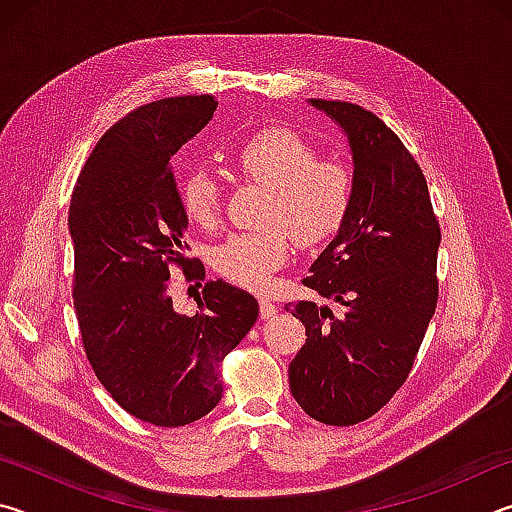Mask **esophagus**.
Wrapping results in <instances>:
<instances>
[{"label":"esophagus","instance_id":"1","mask_svg":"<svg viewBox=\"0 0 512 512\" xmlns=\"http://www.w3.org/2000/svg\"><path fill=\"white\" fill-rule=\"evenodd\" d=\"M277 311V307H275V302H271V300H259V316L262 318H271L273 314Z\"/></svg>","mask_w":512,"mask_h":512}]
</instances>
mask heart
I'll return each instance as SVG.
<instances>
[{"instance_id": "heart-1", "label": "heart", "mask_w": 512, "mask_h": 512, "mask_svg": "<svg viewBox=\"0 0 512 512\" xmlns=\"http://www.w3.org/2000/svg\"><path fill=\"white\" fill-rule=\"evenodd\" d=\"M235 167L271 189L259 232H237L214 248L212 264L225 280L264 291L289 257V233L300 246L332 239L348 219L352 176L341 162L318 160L314 146L289 128H264L241 146ZM180 203L198 225H212L221 210V187L210 171L196 169L180 185Z\"/></svg>"}]
</instances>
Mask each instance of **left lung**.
I'll return each mask as SVG.
<instances>
[{
	"label": "left lung",
	"instance_id": "8db88e82",
	"mask_svg": "<svg viewBox=\"0 0 512 512\" xmlns=\"http://www.w3.org/2000/svg\"><path fill=\"white\" fill-rule=\"evenodd\" d=\"M348 137V219L309 268L305 287L339 309L300 300L307 341L289 386L311 418L350 427L395 395L436 311L440 228L427 180L384 121L345 101L309 99Z\"/></svg>",
	"mask_w": 512,
	"mask_h": 512
}]
</instances>
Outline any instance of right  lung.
<instances>
[{"instance_id": "obj_1", "label": "right lung", "mask_w": 512, "mask_h": 512, "mask_svg": "<svg viewBox=\"0 0 512 512\" xmlns=\"http://www.w3.org/2000/svg\"><path fill=\"white\" fill-rule=\"evenodd\" d=\"M214 110L210 94L133 110L94 146L69 203L85 354L112 400L155 427H183L219 404L221 361L259 316L257 300L223 280L205 282L194 316L169 296L171 264L205 277L185 257L189 219L171 158Z\"/></svg>"}]
</instances>
